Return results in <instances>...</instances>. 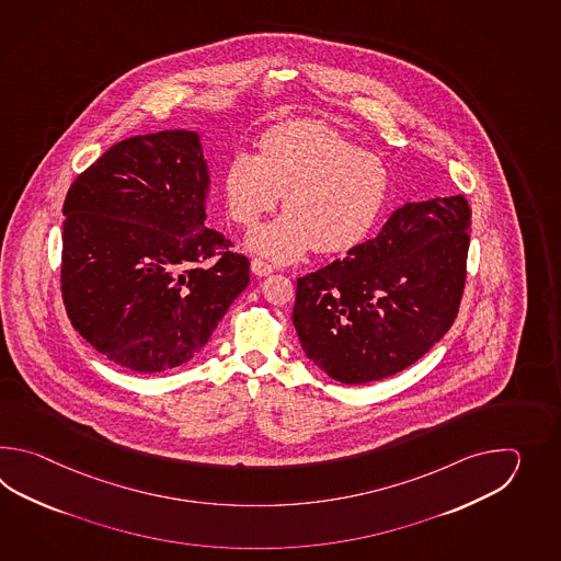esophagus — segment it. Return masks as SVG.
Masks as SVG:
<instances>
[{
    "mask_svg": "<svg viewBox=\"0 0 561 561\" xmlns=\"http://www.w3.org/2000/svg\"><path fill=\"white\" fill-rule=\"evenodd\" d=\"M251 271L256 276H268L273 273V266L268 263H264L261 259H252Z\"/></svg>",
    "mask_w": 561,
    "mask_h": 561,
    "instance_id": "34e87169",
    "label": "esophagus"
}]
</instances>
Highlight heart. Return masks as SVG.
<instances>
[{"label": "heart", "mask_w": 561, "mask_h": 561, "mask_svg": "<svg viewBox=\"0 0 561 561\" xmlns=\"http://www.w3.org/2000/svg\"><path fill=\"white\" fill-rule=\"evenodd\" d=\"M227 213L254 227L285 194V215L252 230L249 249L273 263H295L310 249L341 254L365 242L391 192L379 156L360 150L322 122H290L266 131L261 152L234 150L222 172Z\"/></svg>", "instance_id": "obj_1"}]
</instances>
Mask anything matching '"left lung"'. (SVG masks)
<instances>
[{"label": "left lung", "instance_id": "left-lung-1", "mask_svg": "<svg viewBox=\"0 0 561 561\" xmlns=\"http://www.w3.org/2000/svg\"><path fill=\"white\" fill-rule=\"evenodd\" d=\"M471 208L463 194L407 203L375 239L297 280L305 355L334 381H379L439 343L459 312Z\"/></svg>", "mask_w": 561, "mask_h": 561}]
</instances>
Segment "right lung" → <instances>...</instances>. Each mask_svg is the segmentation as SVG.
<instances>
[{
    "label": "right lung",
    "instance_id": "obj_1",
    "mask_svg": "<svg viewBox=\"0 0 561 561\" xmlns=\"http://www.w3.org/2000/svg\"><path fill=\"white\" fill-rule=\"evenodd\" d=\"M208 184L198 134L162 130L114 144L66 194V312L119 367L188 363L249 286V259L204 227Z\"/></svg>",
    "mask_w": 561,
    "mask_h": 561
}]
</instances>
